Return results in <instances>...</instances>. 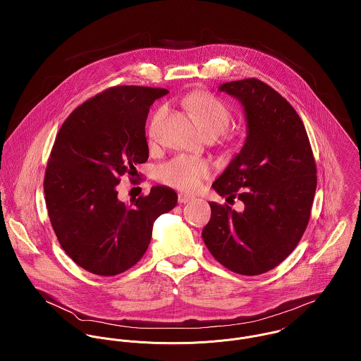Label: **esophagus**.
<instances>
[{"label": "esophagus", "instance_id": "1", "mask_svg": "<svg viewBox=\"0 0 361 361\" xmlns=\"http://www.w3.org/2000/svg\"><path fill=\"white\" fill-rule=\"evenodd\" d=\"M193 200H195V197L190 196V195H183V193H180V195L178 196V202H179L180 204H186V203H190V202H193Z\"/></svg>", "mask_w": 361, "mask_h": 361}]
</instances>
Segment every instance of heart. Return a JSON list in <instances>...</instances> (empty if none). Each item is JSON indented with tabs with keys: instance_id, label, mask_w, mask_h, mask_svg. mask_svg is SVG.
I'll return each instance as SVG.
<instances>
[{
	"instance_id": "heart-1",
	"label": "heart",
	"mask_w": 361,
	"mask_h": 361,
	"mask_svg": "<svg viewBox=\"0 0 361 361\" xmlns=\"http://www.w3.org/2000/svg\"><path fill=\"white\" fill-rule=\"evenodd\" d=\"M183 106L196 118L204 135H222L231 123V111L218 97L209 93H192L182 100ZM165 115V108L161 106L152 116L147 126V136L154 142L158 135V125ZM211 175V165L199 158L176 157L158 169V178L165 185L180 190H196L202 182Z\"/></svg>"
}]
</instances>
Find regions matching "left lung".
<instances>
[{
  "label": "left lung",
  "instance_id": "obj_1",
  "mask_svg": "<svg viewBox=\"0 0 361 361\" xmlns=\"http://www.w3.org/2000/svg\"><path fill=\"white\" fill-rule=\"evenodd\" d=\"M218 90L242 104L247 136L212 189L222 197H238L245 209L209 203L202 236L225 268L259 275L288 257L307 228L315 161L300 116L272 87L245 79L222 83Z\"/></svg>",
  "mask_w": 361,
  "mask_h": 361
}]
</instances>
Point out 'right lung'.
I'll return each mask as SVG.
<instances>
[{"mask_svg": "<svg viewBox=\"0 0 361 361\" xmlns=\"http://www.w3.org/2000/svg\"><path fill=\"white\" fill-rule=\"evenodd\" d=\"M168 90L111 87L78 106L61 126L44 176L52 229L61 247L86 271L111 276L146 253L154 221L178 203L168 186L130 206L118 199L121 176L149 158L146 119Z\"/></svg>", "mask_w": 361, "mask_h": 361, "instance_id": "1", "label": "right lung"}]
</instances>
